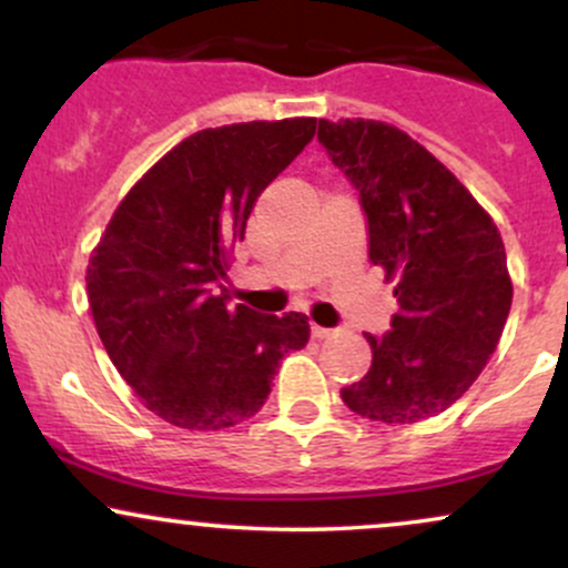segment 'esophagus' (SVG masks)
Masks as SVG:
<instances>
[{
    "instance_id": "obj_1",
    "label": "esophagus",
    "mask_w": 568,
    "mask_h": 568,
    "mask_svg": "<svg viewBox=\"0 0 568 568\" xmlns=\"http://www.w3.org/2000/svg\"><path fill=\"white\" fill-rule=\"evenodd\" d=\"M336 331L334 328H323V325H312V336L315 338H331Z\"/></svg>"
}]
</instances>
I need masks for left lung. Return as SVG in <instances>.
Segmentation results:
<instances>
[{"label": "left lung", "instance_id": "left-lung-1", "mask_svg": "<svg viewBox=\"0 0 568 568\" xmlns=\"http://www.w3.org/2000/svg\"><path fill=\"white\" fill-rule=\"evenodd\" d=\"M317 141L361 194L368 258L395 280L397 315L366 334L368 374L342 389L355 414L410 425L467 393L513 304L497 224L422 143L387 122L321 120Z\"/></svg>", "mask_w": 568, "mask_h": 568}]
</instances>
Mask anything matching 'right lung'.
Here are the masks:
<instances>
[{
  "label": "right lung",
  "mask_w": 568,
  "mask_h": 568,
  "mask_svg": "<svg viewBox=\"0 0 568 568\" xmlns=\"http://www.w3.org/2000/svg\"><path fill=\"white\" fill-rule=\"evenodd\" d=\"M315 116L189 135L116 205L88 264L109 357L141 403L184 429H221L264 406L280 361L310 342L302 312L226 306L230 253L253 202L315 135Z\"/></svg>",
  "instance_id": "right-lung-1"
}]
</instances>
